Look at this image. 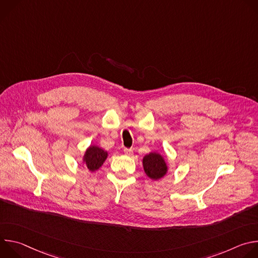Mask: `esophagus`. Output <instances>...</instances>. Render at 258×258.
<instances>
[{
	"label": "esophagus",
	"instance_id": "esophagus-1",
	"mask_svg": "<svg viewBox=\"0 0 258 258\" xmlns=\"http://www.w3.org/2000/svg\"><path fill=\"white\" fill-rule=\"evenodd\" d=\"M123 152H124L125 155H128V156L133 155V153H134L133 149H128V148H124V149H123Z\"/></svg>",
	"mask_w": 258,
	"mask_h": 258
}]
</instances>
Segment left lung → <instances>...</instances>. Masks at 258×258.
I'll use <instances>...</instances> for the list:
<instances>
[{"mask_svg":"<svg viewBox=\"0 0 258 258\" xmlns=\"http://www.w3.org/2000/svg\"><path fill=\"white\" fill-rule=\"evenodd\" d=\"M143 166L146 174L152 179L161 178L167 171V166L161 155L150 153L143 159Z\"/></svg>","mask_w":258,"mask_h":258,"instance_id":"8db88e82","label":"left lung"}]
</instances>
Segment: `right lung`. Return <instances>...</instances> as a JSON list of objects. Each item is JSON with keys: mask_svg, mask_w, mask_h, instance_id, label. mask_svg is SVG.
I'll list each match as a JSON object with an SVG mask.
<instances>
[{"mask_svg": "<svg viewBox=\"0 0 258 258\" xmlns=\"http://www.w3.org/2000/svg\"><path fill=\"white\" fill-rule=\"evenodd\" d=\"M108 153L97 146H91L86 151L84 161L91 171L97 170L106 160Z\"/></svg>", "mask_w": 258, "mask_h": 258, "instance_id": "right-lung-1", "label": "right lung"}]
</instances>
